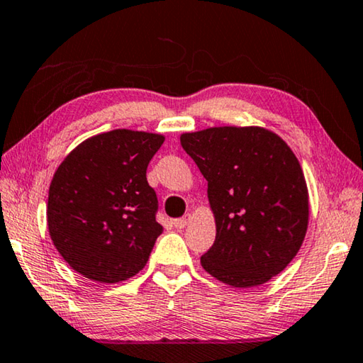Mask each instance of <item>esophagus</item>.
Masks as SVG:
<instances>
[{
    "label": "esophagus",
    "mask_w": 363,
    "mask_h": 363,
    "mask_svg": "<svg viewBox=\"0 0 363 363\" xmlns=\"http://www.w3.org/2000/svg\"><path fill=\"white\" fill-rule=\"evenodd\" d=\"M191 221V215H184L182 218H177V220H172V226L174 228H177V229H182V228H186L187 226V223Z\"/></svg>",
    "instance_id": "obj_1"
}]
</instances>
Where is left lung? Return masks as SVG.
Here are the masks:
<instances>
[{
    "label": "left lung",
    "instance_id": "left-lung-1",
    "mask_svg": "<svg viewBox=\"0 0 363 363\" xmlns=\"http://www.w3.org/2000/svg\"><path fill=\"white\" fill-rule=\"evenodd\" d=\"M208 182L215 242L205 272L234 287L279 274L297 255L308 224V192L296 155L262 128H211L181 135Z\"/></svg>",
    "mask_w": 363,
    "mask_h": 363
}]
</instances>
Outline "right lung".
Here are the masks:
<instances>
[{"label": "right lung", "instance_id": "obj_1", "mask_svg": "<svg viewBox=\"0 0 363 363\" xmlns=\"http://www.w3.org/2000/svg\"><path fill=\"white\" fill-rule=\"evenodd\" d=\"M164 137L116 129L90 137L56 169L48 231L61 257L85 278L118 283L145 267L163 226L147 166Z\"/></svg>", "mask_w": 363, "mask_h": 363}]
</instances>
